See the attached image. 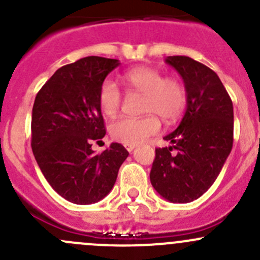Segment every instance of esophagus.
Instances as JSON below:
<instances>
[{
  "label": "esophagus",
  "mask_w": 260,
  "mask_h": 260,
  "mask_svg": "<svg viewBox=\"0 0 260 260\" xmlns=\"http://www.w3.org/2000/svg\"><path fill=\"white\" fill-rule=\"evenodd\" d=\"M136 146H129V145H125V149H127L128 152H132L133 149H135Z\"/></svg>",
  "instance_id": "obj_1"
}]
</instances>
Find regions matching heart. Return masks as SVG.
Listing matches in <instances>:
<instances>
[{
  "label": "heart",
  "mask_w": 260,
  "mask_h": 260,
  "mask_svg": "<svg viewBox=\"0 0 260 260\" xmlns=\"http://www.w3.org/2000/svg\"><path fill=\"white\" fill-rule=\"evenodd\" d=\"M129 90L143 94L142 112L149 113L141 118L123 117L114 120L109 127L112 138L123 145L135 146L146 141L161 129V122L176 120L185 111L187 90L182 80L176 77H165L159 69L138 67L128 70L122 77ZM98 104L102 113L114 117L122 106V93L113 80L102 83L98 93Z\"/></svg>",
  "instance_id": "b5f03b06"
}]
</instances>
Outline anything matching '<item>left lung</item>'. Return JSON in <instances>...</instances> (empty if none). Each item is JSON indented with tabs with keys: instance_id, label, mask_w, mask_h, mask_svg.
<instances>
[{
	"instance_id": "8db88e82",
	"label": "left lung",
	"mask_w": 260,
	"mask_h": 260,
	"mask_svg": "<svg viewBox=\"0 0 260 260\" xmlns=\"http://www.w3.org/2000/svg\"><path fill=\"white\" fill-rule=\"evenodd\" d=\"M187 90V108L180 125L156 148L151 179L154 190L171 203H191L219 176L233 147V102L214 70L188 56H169ZM176 149L178 153L171 155Z\"/></svg>"
}]
</instances>
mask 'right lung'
I'll return each mask as SVG.
<instances>
[{
    "instance_id": "obj_1",
    "label": "right lung",
    "mask_w": 260,
    "mask_h": 260,
    "mask_svg": "<svg viewBox=\"0 0 260 260\" xmlns=\"http://www.w3.org/2000/svg\"><path fill=\"white\" fill-rule=\"evenodd\" d=\"M117 59L86 56L57 69L39 90L31 118V148L52 188L70 203H98L113 188L128 151L112 143L95 154L106 136L98 93Z\"/></svg>"
}]
</instances>
